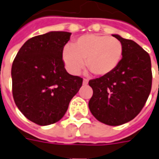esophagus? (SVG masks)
Segmentation results:
<instances>
[{
    "mask_svg": "<svg viewBox=\"0 0 159 159\" xmlns=\"http://www.w3.org/2000/svg\"><path fill=\"white\" fill-rule=\"evenodd\" d=\"M88 83H89V80L86 79V78H84L83 81V85H87Z\"/></svg>",
    "mask_w": 159,
    "mask_h": 159,
    "instance_id": "1",
    "label": "esophagus"
}]
</instances>
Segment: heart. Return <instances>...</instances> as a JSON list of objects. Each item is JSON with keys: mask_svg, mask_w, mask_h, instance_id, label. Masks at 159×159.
Here are the masks:
<instances>
[{"mask_svg": "<svg viewBox=\"0 0 159 159\" xmlns=\"http://www.w3.org/2000/svg\"><path fill=\"white\" fill-rule=\"evenodd\" d=\"M121 42L107 35L87 34L78 38L63 51V59L68 70L77 74L86 66L95 76H106L114 71L121 62Z\"/></svg>", "mask_w": 159, "mask_h": 159, "instance_id": "b5f03b06", "label": "heart"}]
</instances>
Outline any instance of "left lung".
I'll use <instances>...</instances> for the list:
<instances>
[{
    "label": "left lung",
    "instance_id": "left-lung-1",
    "mask_svg": "<svg viewBox=\"0 0 159 159\" xmlns=\"http://www.w3.org/2000/svg\"><path fill=\"white\" fill-rule=\"evenodd\" d=\"M121 42L123 57L110 74L89 82L93 95L89 102L91 114L108 126L132 120L148 99L152 89V64L148 53L131 39L113 34Z\"/></svg>",
    "mask_w": 159,
    "mask_h": 159
}]
</instances>
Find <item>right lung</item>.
Masks as SVG:
<instances>
[{"instance_id":"add662e5","label":"right lung","mask_w":159,"mask_h":159,"mask_svg":"<svg viewBox=\"0 0 159 159\" xmlns=\"http://www.w3.org/2000/svg\"><path fill=\"white\" fill-rule=\"evenodd\" d=\"M70 35L68 32H50L31 38L13 62L14 102L38 125L47 126L63 118L82 87L83 78L70 75L63 61V50Z\"/></svg>"}]
</instances>
